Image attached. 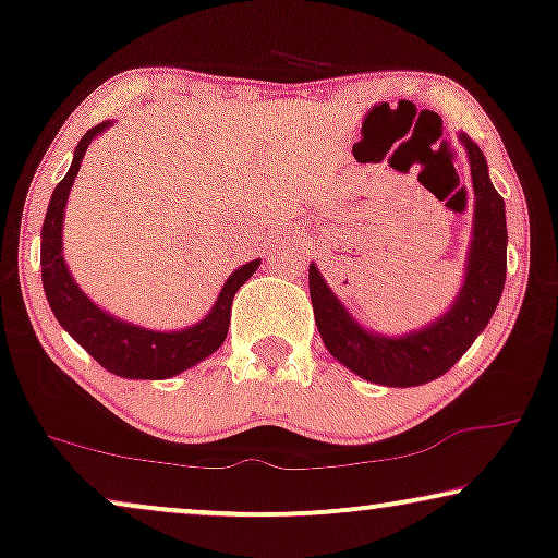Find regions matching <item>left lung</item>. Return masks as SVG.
I'll return each instance as SVG.
<instances>
[{
  "label": "left lung",
  "mask_w": 558,
  "mask_h": 558,
  "mask_svg": "<svg viewBox=\"0 0 558 558\" xmlns=\"http://www.w3.org/2000/svg\"><path fill=\"white\" fill-rule=\"evenodd\" d=\"M460 142L470 159L475 220L464 284L449 312L422 330L386 338L357 325L327 287L317 266L310 264L312 310L325 348L345 368L371 384L409 388L445 376L485 330L500 302L506 287V203L493 187L483 149L464 134H460Z\"/></svg>",
  "instance_id": "left-lung-1"
}]
</instances>
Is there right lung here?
<instances>
[{
    "mask_svg": "<svg viewBox=\"0 0 558 558\" xmlns=\"http://www.w3.org/2000/svg\"><path fill=\"white\" fill-rule=\"evenodd\" d=\"M111 121H101L94 129H88L73 151L71 170L65 178L58 182L52 190L48 213H45L43 223V246H40V266H43V289L48 296L50 310L56 312V319L60 327L86 348V353L101 363L106 371L121 378H147V380H162L172 378L178 373L193 368L205 357L216 353L223 345L228 325H231V307L233 296L239 289L246 284L251 274L258 269L256 262L243 264L235 269L231 277L226 279L223 289H220L216 304L205 315L201 323L178 332H162V330H147V327L124 323L117 319L109 312H104L98 304L88 300L75 284L73 274L68 271L63 258V216L65 203L71 195L73 180L81 170L83 155H86L88 144L94 142L104 129H109Z\"/></svg>",
    "mask_w": 558,
    "mask_h": 558,
    "instance_id": "add662e5",
    "label": "right lung"
}]
</instances>
